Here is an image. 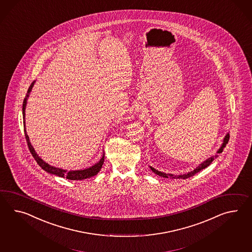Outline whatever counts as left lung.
<instances>
[{
    "label": "left lung",
    "mask_w": 252,
    "mask_h": 252,
    "mask_svg": "<svg viewBox=\"0 0 252 252\" xmlns=\"http://www.w3.org/2000/svg\"><path fill=\"white\" fill-rule=\"evenodd\" d=\"M228 139H229V134L227 133V135H225V137H224V139H223V143H222V145H221V147L220 148V149L217 151V153L220 154L221 152L223 151V149H224V148L226 147V145H227V142H228ZM217 157H219V156H218V155H216L215 157H211V158H209L208 159L205 160L204 162H202L201 164H199L198 166H196V168H195L193 171L186 173V174H183V175H179V176H175V175H173V174H166V173H164V172L158 171V170L155 169V168L152 167V166H149V167L151 168V170H152L155 174L158 175V176L162 177V178H183V179H186V178H190V177H192V176H194L195 174H196L197 172H199L200 170L204 169V168L208 167V166L211 164V162H212L213 160L215 159Z\"/></svg>",
    "instance_id": "8db88e82"
}]
</instances>
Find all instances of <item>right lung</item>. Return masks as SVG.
<instances>
[{
	"instance_id": "right-lung-1",
	"label": "right lung",
	"mask_w": 252,
	"mask_h": 252,
	"mask_svg": "<svg viewBox=\"0 0 252 252\" xmlns=\"http://www.w3.org/2000/svg\"><path fill=\"white\" fill-rule=\"evenodd\" d=\"M34 82L35 81H33L32 83L31 86H29V89L27 91V94H26L25 100H24V103H23V117H24L25 138H26V141H27V144H28V148L30 149V152L32 155V157L34 158V159L36 160L37 164L41 166L44 171L48 172L49 174L56 175V176L60 177V178H67V179H70V180H82V179H86V178H89L95 176L100 171L101 167H102L103 164H104V153L103 154L101 159L99 160L98 162L96 164H94V166H90V167L86 168V169L70 170V171H67L65 169H62V168H59V167H56V166H51L49 164H47L46 162H44L37 155L34 148H32V146L31 145V142L29 140V136L27 135L26 130H25V107H26V104H27V98L29 97V94L31 92L32 88V86L34 85Z\"/></svg>"
}]
</instances>
